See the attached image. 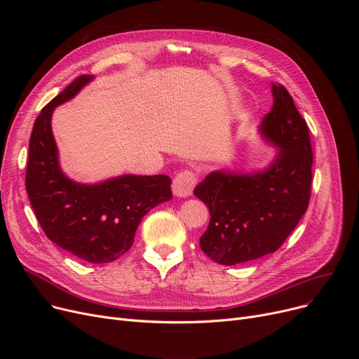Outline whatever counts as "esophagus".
<instances>
[{
	"mask_svg": "<svg viewBox=\"0 0 359 359\" xmlns=\"http://www.w3.org/2000/svg\"><path fill=\"white\" fill-rule=\"evenodd\" d=\"M196 184V175L192 170H184L175 176L173 179V194L180 198L189 196Z\"/></svg>",
	"mask_w": 359,
	"mask_h": 359,
	"instance_id": "obj_1",
	"label": "esophagus"
}]
</instances>
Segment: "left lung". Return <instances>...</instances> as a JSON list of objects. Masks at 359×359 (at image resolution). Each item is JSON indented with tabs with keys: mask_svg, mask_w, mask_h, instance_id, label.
I'll use <instances>...</instances> for the list:
<instances>
[{
	"mask_svg": "<svg viewBox=\"0 0 359 359\" xmlns=\"http://www.w3.org/2000/svg\"><path fill=\"white\" fill-rule=\"evenodd\" d=\"M273 106L262 122V134L279 154L265 172L211 173L194 191L210 210L201 236L203 253L221 265H237L276 252L309 208L313 149L306 119L288 90L272 83Z\"/></svg>",
	"mask_w": 359,
	"mask_h": 359,
	"instance_id": "1",
	"label": "left lung"
}]
</instances>
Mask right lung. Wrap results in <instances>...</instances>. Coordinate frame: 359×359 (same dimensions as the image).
Here are the masks:
<instances>
[{
	"mask_svg": "<svg viewBox=\"0 0 359 359\" xmlns=\"http://www.w3.org/2000/svg\"><path fill=\"white\" fill-rule=\"evenodd\" d=\"M91 79L80 75L36 118L29 141L26 191L50 241L86 262L109 263L130 249L142 217L173 198L172 179L126 175L99 184H80L61 172L50 129L52 111Z\"/></svg>",
	"mask_w": 359,
	"mask_h": 359,
	"instance_id": "obj_1",
	"label": "right lung"
}]
</instances>
